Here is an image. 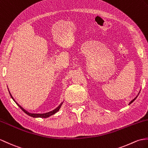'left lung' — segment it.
Segmentation results:
<instances>
[{"instance_id":"8db88e82","label":"left lung","mask_w":148,"mask_h":148,"mask_svg":"<svg viewBox=\"0 0 148 148\" xmlns=\"http://www.w3.org/2000/svg\"><path fill=\"white\" fill-rule=\"evenodd\" d=\"M139 93H138V95H139ZM138 95H137V97H136L135 98H134V99H132V100L131 101H130V102L129 103V105H130V104H131V103H132V102H133L134 101V100H135V99H136L137 98V97H138Z\"/></svg>"}]
</instances>
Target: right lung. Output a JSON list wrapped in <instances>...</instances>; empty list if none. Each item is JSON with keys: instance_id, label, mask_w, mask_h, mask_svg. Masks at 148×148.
Wrapping results in <instances>:
<instances>
[{"instance_id": "add662e5", "label": "right lung", "mask_w": 148, "mask_h": 148, "mask_svg": "<svg viewBox=\"0 0 148 148\" xmlns=\"http://www.w3.org/2000/svg\"><path fill=\"white\" fill-rule=\"evenodd\" d=\"M9 94H10V96H11L13 100L15 101V103L17 104V105H18L19 107L22 110L26 113V114L30 116H32V117H34V118H47V117H49L50 116L55 114V113H57L58 110H59V109L60 108L61 106H62V105L63 102H64V101L62 102L61 103H60L59 105H58L56 109H54V110H51V111H50V112H47V113H29V112H28L27 111H26V110L24 109L21 106L19 105L18 103H17V102L14 100V99L13 98L12 96L11 95V92H10L9 90Z\"/></svg>"}]
</instances>
